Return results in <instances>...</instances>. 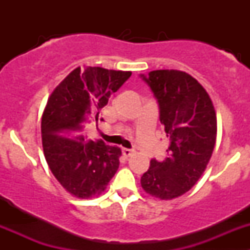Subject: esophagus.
<instances>
[{"label": "esophagus", "instance_id": "esophagus-1", "mask_svg": "<svg viewBox=\"0 0 250 250\" xmlns=\"http://www.w3.org/2000/svg\"><path fill=\"white\" fill-rule=\"evenodd\" d=\"M122 153L125 158H128L133 155V151L129 150V148H122Z\"/></svg>", "mask_w": 250, "mask_h": 250}]
</instances>
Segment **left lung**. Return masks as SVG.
<instances>
[{"label": "left lung", "instance_id": "obj_1", "mask_svg": "<svg viewBox=\"0 0 250 250\" xmlns=\"http://www.w3.org/2000/svg\"><path fill=\"white\" fill-rule=\"evenodd\" d=\"M140 77L157 99L169 138L167 158L151 160L140 183L152 197L173 200L188 192L206 170L216 140L215 110L206 89L186 72L155 70Z\"/></svg>", "mask_w": 250, "mask_h": 250}]
</instances>
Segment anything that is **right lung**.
Wrapping results in <instances>:
<instances>
[{"instance_id":"right-lung-1","label":"right lung","mask_w":250,"mask_h":250,"mask_svg":"<svg viewBox=\"0 0 250 250\" xmlns=\"http://www.w3.org/2000/svg\"><path fill=\"white\" fill-rule=\"evenodd\" d=\"M130 75L99 66L76 67L48 98L41 122L44 157L53 175L75 197L100 195L117 172L121 148L88 140L83 130L90 120L98 122L110 95Z\"/></svg>"}]
</instances>
